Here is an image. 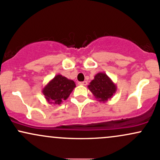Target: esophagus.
Here are the masks:
<instances>
[{
    "mask_svg": "<svg viewBox=\"0 0 160 160\" xmlns=\"http://www.w3.org/2000/svg\"><path fill=\"white\" fill-rule=\"evenodd\" d=\"M79 85L80 86H87V81H83V82H80Z\"/></svg>",
    "mask_w": 160,
    "mask_h": 160,
    "instance_id": "obj_1",
    "label": "esophagus"
}]
</instances>
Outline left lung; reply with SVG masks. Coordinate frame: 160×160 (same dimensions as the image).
I'll use <instances>...</instances> for the list:
<instances>
[{
    "mask_svg": "<svg viewBox=\"0 0 160 160\" xmlns=\"http://www.w3.org/2000/svg\"><path fill=\"white\" fill-rule=\"evenodd\" d=\"M88 89L99 102H106L116 92L117 86L106 73H98L89 83Z\"/></svg>",
    "mask_w": 160,
    "mask_h": 160,
    "instance_id": "1",
    "label": "left lung"
}]
</instances>
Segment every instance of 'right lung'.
<instances>
[{
    "mask_svg": "<svg viewBox=\"0 0 160 160\" xmlns=\"http://www.w3.org/2000/svg\"><path fill=\"white\" fill-rule=\"evenodd\" d=\"M76 87L74 81L61 74H58L42 89V93L49 104L60 105L69 97Z\"/></svg>",
    "mask_w": 160,
    "mask_h": 160,
    "instance_id": "add662e5",
    "label": "right lung"
}]
</instances>
